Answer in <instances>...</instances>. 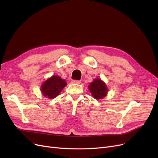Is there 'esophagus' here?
<instances>
[{
	"mask_svg": "<svg viewBox=\"0 0 158 158\" xmlns=\"http://www.w3.org/2000/svg\"><path fill=\"white\" fill-rule=\"evenodd\" d=\"M72 83L79 84H80V80H72Z\"/></svg>",
	"mask_w": 158,
	"mask_h": 158,
	"instance_id": "1",
	"label": "esophagus"
}]
</instances>
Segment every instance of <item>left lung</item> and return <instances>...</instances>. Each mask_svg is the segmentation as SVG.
Instances as JSON below:
<instances>
[{"label": "left lung", "mask_w": 158, "mask_h": 158, "mask_svg": "<svg viewBox=\"0 0 158 158\" xmlns=\"http://www.w3.org/2000/svg\"><path fill=\"white\" fill-rule=\"evenodd\" d=\"M90 92L94 98L99 99L106 96L107 93V88L106 85L100 79H95L94 82L90 83L89 85Z\"/></svg>", "instance_id": "obj_1"}]
</instances>
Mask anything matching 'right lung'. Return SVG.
Here are the masks:
<instances>
[{"mask_svg": "<svg viewBox=\"0 0 158 158\" xmlns=\"http://www.w3.org/2000/svg\"><path fill=\"white\" fill-rule=\"evenodd\" d=\"M66 85L64 80L59 76H52L41 85V92L44 96L52 99L58 95Z\"/></svg>", "mask_w": 158, "mask_h": 158, "instance_id": "right-lung-1", "label": "right lung"}]
</instances>
